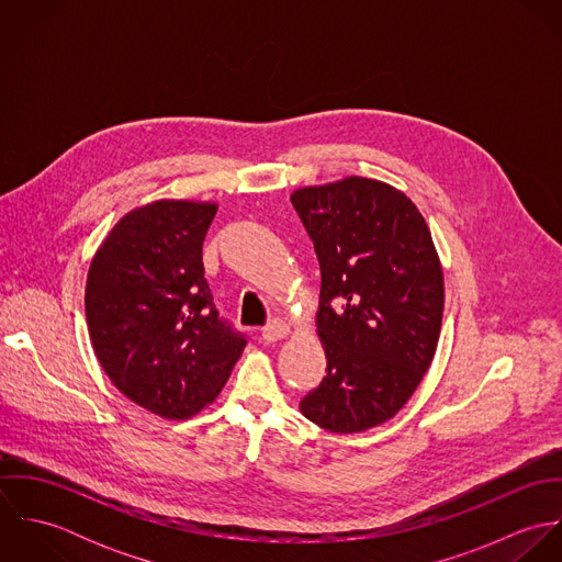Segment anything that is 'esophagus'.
Listing matches in <instances>:
<instances>
[{"instance_id":"34e87169","label":"esophagus","mask_w":562,"mask_h":562,"mask_svg":"<svg viewBox=\"0 0 562 562\" xmlns=\"http://www.w3.org/2000/svg\"><path fill=\"white\" fill-rule=\"evenodd\" d=\"M290 333H292L290 324L283 321H272L268 326H263V330H261V335H263V339H266L268 344H274V341L285 339Z\"/></svg>"}]
</instances>
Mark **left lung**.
I'll list each match as a JSON object with an SVG mask.
<instances>
[{
  "mask_svg": "<svg viewBox=\"0 0 562 562\" xmlns=\"http://www.w3.org/2000/svg\"><path fill=\"white\" fill-rule=\"evenodd\" d=\"M290 199L321 261L328 370L301 411L328 432H363L401 411L435 359L441 259L415 203L385 181L350 175Z\"/></svg>",
  "mask_w": 562,
  "mask_h": 562,
  "instance_id": "left-lung-1",
  "label": "left lung"
}]
</instances>
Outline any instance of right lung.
<instances>
[{"label":"right lung","instance_id":"right-lung-1","mask_svg":"<svg viewBox=\"0 0 562 562\" xmlns=\"http://www.w3.org/2000/svg\"><path fill=\"white\" fill-rule=\"evenodd\" d=\"M214 201L160 199L127 212L86 277L92 350L114 387L164 419L218 398L246 339L218 318L201 248Z\"/></svg>","mask_w":562,"mask_h":562}]
</instances>
